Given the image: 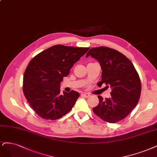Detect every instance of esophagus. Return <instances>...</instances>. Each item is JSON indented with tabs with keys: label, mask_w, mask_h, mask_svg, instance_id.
<instances>
[{
	"label": "esophagus",
	"mask_w": 157,
	"mask_h": 157,
	"mask_svg": "<svg viewBox=\"0 0 157 157\" xmlns=\"http://www.w3.org/2000/svg\"><path fill=\"white\" fill-rule=\"evenodd\" d=\"M90 94H88V93H85V92H83L81 94V96L82 97H88L90 96Z\"/></svg>",
	"instance_id": "34e87169"
}]
</instances>
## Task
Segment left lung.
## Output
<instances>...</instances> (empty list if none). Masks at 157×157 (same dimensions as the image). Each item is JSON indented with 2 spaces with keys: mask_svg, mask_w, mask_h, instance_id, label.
Returning <instances> with one entry per match:
<instances>
[{
  "mask_svg": "<svg viewBox=\"0 0 157 157\" xmlns=\"http://www.w3.org/2000/svg\"><path fill=\"white\" fill-rule=\"evenodd\" d=\"M99 61L102 69V85L112 88L110 98L98 95L99 103L93 112L108 123H116L126 117L138 104L141 94V81L130 60L120 52L106 47L90 48L86 57Z\"/></svg>",
  "mask_w": 157,
  "mask_h": 157,
  "instance_id": "1",
  "label": "left lung"
}]
</instances>
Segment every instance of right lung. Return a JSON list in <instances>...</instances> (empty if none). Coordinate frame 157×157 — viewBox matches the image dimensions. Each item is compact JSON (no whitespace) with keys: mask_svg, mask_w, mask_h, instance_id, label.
Returning a JSON list of instances; mask_svg holds the SVG:
<instances>
[{"mask_svg":"<svg viewBox=\"0 0 157 157\" xmlns=\"http://www.w3.org/2000/svg\"><path fill=\"white\" fill-rule=\"evenodd\" d=\"M88 47L54 45L32 59L23 76V90L32 109L43 119L55 120L72 109L79 97L77 91L60 94L64 77Z\"/></svg>","mask_w":157,"mask_h":157,"instance_id":"obj_1","label":"right lung"}]
</instances>
